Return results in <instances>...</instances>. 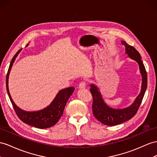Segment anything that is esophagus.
I'll use <instances>...</instances> for the list:
<instances>
[{
    "mask_svg": "<svg viewBox=\"0 0 157 157\" xmlns=\"http://www.w3.org/2000/svg\"><path fill=\"white\" fill-rule=\"evenodd\" d=\"M86 83L85 82H81L79 83V87L80 88V89H83V88H85L86 87Z\"/></svg>",
    "mask_w": 157,
    "mask_h": 157,
    "instance_id": "obj_1",
    "label": "esophagus"
}]
</instances>
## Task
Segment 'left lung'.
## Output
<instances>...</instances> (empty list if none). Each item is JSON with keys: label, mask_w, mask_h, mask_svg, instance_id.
Returning <instances> with one entry per match:
<instances>
[{"label": "left lung", "mask_w": 157, "mask_h": 157, "mask_svg": "<svg viewBox=\"0 0 157 157\" xmlns=\"http://www.w3.org/2000/svg\"><path fill=\"white\" fill-rule=\"evenodd\" d=\"M121 43L125 47L126 54L128 55V57L135 60L139 63L143 79L141 91L131 106L124 109H115L106 105V103L103 101L102 96L98 87L91 84L90 91L93 97V104H92L93 113L99 121L109 126L117 125L134 117L142 102L147 87V74L141 60V56L133 46L128 45L125 41H121Z\"/></svg>", "instance_id": "left-lung-1"}]
</instances>
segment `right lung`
I'll return each instance as SVG.
<instances>
[{
    "label": "right lung",
    "instance_id": "1",
    "mask_svg": "<svg viewBox=\"0 0 157 157\" xmlns=\"http://www.w3.org/2000/svg\"><path fill=\"white\" fill-rule=\"evenodd\" d=\"M21 50H19L14 56L13 59H12L9 70H8L6 74V90L10 101L12 103V105H13L14 109L18 118L22 122L29 124V125L39 128H46L51 127L52 126L54 125L59 120V119L61 118L67 100L70 98L71 95L73 94L75 88L74 87H70L66 88V89L60 90L58 92L57 95L56 96L53 101L50 103V105L47 107L44 108V109L38 111L29 112L20 109L18 107L15 105V103L13 101L10 96L9 90V77L12 66H13L16 58L17 57V56L19 54V52H21Z\"/></svg>",
    "mask_w": 157,
    "mask_h": 157
}]
</instances>
